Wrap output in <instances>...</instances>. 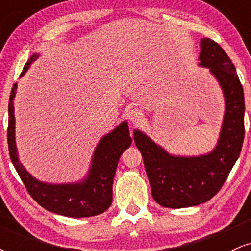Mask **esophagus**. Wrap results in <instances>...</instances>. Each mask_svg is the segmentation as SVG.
<instances>
[{"instance_id": "34e87169", "label": "esophagus", "mask_w": 251, "mask_h": 251, "mask_svg": "<svg viewBox=\"0 0 251 251\" xmlns=\"http://www.w3.org/2000/svg\"><path fill=\"white\" fill-rule=\"evenodd\" d=\"M127 118H128L129 120H131L132 123H138V122H139V120H142L143 112L140 111L139 108L133 107V108H131L127 112Z\"/></svg>"}]
</instances>
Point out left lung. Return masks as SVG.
Masks as SVG:
<instances>
[{"label":"left lung","mask_w":251,"mask_h":251,"mask_svg":"<svg viewBox=\"0 0 251 251\" xmlns=\"http://www.w3.org/2000/svg\"><path fill=\"white\" fill-rule=\"evenodd\" d=\"M201 66L210 68L226 97L221 137L211 153L175 157L135 131L154 201L164 208H189L211 200L220 191L241 153L244 139V94L236 68L223 48L211 39L201 40Z\"/></svg>","instance_id":"1"}]
</instances>
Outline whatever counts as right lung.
I'll return each mask as SVG.
<instances>
[{"label": "right lung", "instance_id": "obj_1", "mask_svg": "<svg viewBox=\"0 0 251 251\" xmlns=\"http://www.w3.org/2000/svg\"><path fill=\"white\" fill-rule=\"evenodd\" d=\"M37 55L25 63L21 75L35 61ZM17 85L14 83L9 97V120H8V149L10 159L17 174L24 181L25 189L42 208L48 211L67 217H92L102 214L112 204V186L120 155L132 144L127 123L120 124L113 132L100 140L92 160V166L87 178L77 184H46L36 180L25 171L19 162L15 145V117H14V97Z\"/></svg>", "mask_w": 251, "mask_h": 251}]
</instances>
